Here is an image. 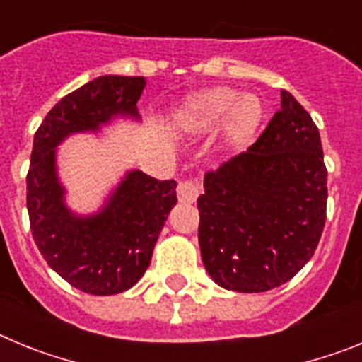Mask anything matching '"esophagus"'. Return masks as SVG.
I'll return each mask as SVG.
<instances>
[{
    "instance_id": "obj_1",
    "label": "esophagus",
    "mask_w": 362,
    "mask_h": 362,
    "mask_svg": "<svg viewBox=\"0 0 362 362\" xmlns=\"http://www.w3.org/2000/svg\"><path fill=\"white\" fill-rule=\"evenodd\" d=\"M177 197L181 203H194L199 197V183L196 179H181L177 185Z\"/></svg>"
}]
</instances>
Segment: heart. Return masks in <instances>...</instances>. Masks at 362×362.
<instances>
[{"instance_id":"b5f03b06","label":"heart","mask_w":362,"mask_h":362,"mask_svg":"<svg viewBox=\"0 0 362 362\" xmlns=\"http://www.w3.org/2000/svg\"><path fill=\"white\" fill-rule=\"evenodd\" d=\"M264 107L254 94H243L232 86H214L194 95L185 105V119L194 130H210L225 119L226 141L245 146L252 141L263 121Z\"/></svg>"}]
</instances>
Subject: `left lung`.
<instances>
[{
	"label": "left lung",
	"instance_id": "1",
	"mask_svg": "<svg viewBox=\"0 0 362 362\" xmlns=\"http://www.w3.org/2000/svg\"><path fill=\"white\" fill-rule=\"evenodd\" d=\"M319 130L288 90L257 141L204 174L199 246L219 286L257 293L288 283L312 259L326 221Z\"/></svg>",
	"mask_w": 362,
	"mask_h": 362
}]
</instances>
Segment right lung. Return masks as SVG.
<instances>
[{"mask_svg": "<svg viewBox=\"0 0 362 362\" xmlns=\"http://www.w3.org/2000/svg\"><path fill=\"white\" fill-rule=\"evenodd\" d=\"M143 88L145 78L101 76L56 103L34 136L27 174L32 238L54 272L92 296L121 293L141 279L177 203V183L129 172L101 212L78 217L63 203L56 146L69 134L98 130L117 114L137 117Z\"/></svg>", "mask_w": 362, "mask_h": 362, "instance_id": "add662e5", "label": "right lung"}]
</instances>
